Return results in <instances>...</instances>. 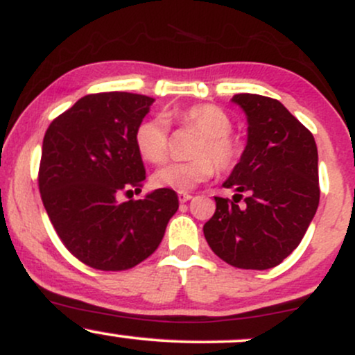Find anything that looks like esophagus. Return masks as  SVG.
<instances>
[{"label":"esophagus","instance_id":"esophagus-1","mask_svg":"<svg viewBox=\"0 0 355 355\" xmlns=\"http://www.w3.org/2000/svg\"><path fill=\"white\" fill-rule=\"evenodd\" d=\"M191 198V195L189 193V191H178V200H180L182 203L189 202Z\"/></svg>","mask_w":355,"mask_h":355}]
</instances>
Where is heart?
<instances>
[{
    "instance_id": "1",
    "label": "heart",
    "mask_w": 355,
    "mask_h": 355,
    "mask_svg": "<svg viewBox=\"0 0 355 355\" xmlns=\"http://www.w3.org/2000/svg\"><path fill=\"white\" fill-rule=\"evenodd\" d=\"M178 121L200 132L193 146L195 158L187 162H172L152 175L157 189L187 191L214 177L215 168L232 172L242 160L245 144L232 133V120L217 105L200 103L182 110ZM138 153L150 164H162L168 155V125L162 116L150 118L135 132Z\"/></svg>"
}]
</instances>
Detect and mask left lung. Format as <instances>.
<instances>
[{"label": "left lung", "instance_id": "obj_1", "mask_svg": "<svg viewBox=\"0 0 355 355\" xmlns=\"http://www.w3.org/2000/svg\"><path fill=\"white\" fill-rule=\"evenodd\" d=\"M232 101L248 123L242 160L223 182L239 193L234 200L215 197L217 209L203 235L223 262L266 270L295 250L319 207L317 145L279 100L240 93Z\"/></svg>", "mask_w": 355, "mask_h": 355}]
</instances>
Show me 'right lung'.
I'll return each instance as SVG.
<instances>
[{"instance_id":"add662e5","label":"right lung","mask_w":355,"mask_h":355,"mask_svg":"<svg viewBox=\"0 0 355 355\" xmlns=\"http://www.w3.org/2000/svg\"><path fill=\"white\" fill-rule=\"evenodd\" d=\"M153 101L126 92L87 95L44 133L38 173L44 210L64 247L96 270L144 262L178 210L170 189L120 202L141 191L145 166L135 132Z\"/></svg>"}]
</instances>
